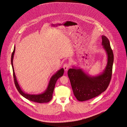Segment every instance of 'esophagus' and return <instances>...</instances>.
<instances>
[{"instance_id": "esophagus-1", "label": "esophagus", "mask_w": 127, "mask_h": 127, "mask_svg": "<svg viewBox=\"0 0 127 127\" xmlns=\"http://www.w3.org/2000/svg\"><path fill=\"white\" fill-rule=\"evenodd\" d=\"M70 67V64L68 63H65L63 65V68L65 71H67Z\"/></svg>"}]
</instances>
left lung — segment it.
I'll list each match as a JSON object with an SVG mask.
<instances>
[{
	"instance_id": "obj_1",
	"label": "left lung",
	"mask_w": 127,
	"mask_h": 127,
	"mask_svg": "<svg viewBox=\"0 0 127 127\" xmlns=\"http://www.w3.org/2000/svg\"><path fill=\"white\" fill-rule=\"evenodd\" d=\"M102 45L107 55L106 66L101 74L91 76L82 69L75 67L70 69L68 75L74 94L79 101H84L96 97L105 91L108 87L112 76L114 56L108 39L102 36Z\"/></svg>"
}]
</instances>
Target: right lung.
Returning <instances> with one entry per match:
<instances>
[{
  "label": "right lung",
  "instance_id": "add662e5",
  "mask_svg": "<svg viewBox=\"0 0 127 127\" xmlns=\"http://www.w3.org/2000/svg\"><path fill=\"white\" fill-rule=\"evenodd\" d=\"M15 51V46L14 47V51L12 52V56H11V64H12V66L13 68V77H14L15 84L19 92L24 97H25L27 100L31 101L36 102L38 103H44V102H49L52 99V94H53L54 88L56 81L59 77H60L61 76L63 75L64 71V69L62 68L60 69L54 75H53L52 76H51L50 80L49 81L48 86L47 89L45 90V91L44 93L42 94H38V95H31V94H26L21 89L20 86H19L16 77L15 72H14V66L13 64V60Z\"/></svg>",
  "mask_w": 127,
  "mask_h": 127
}]
</instances>
